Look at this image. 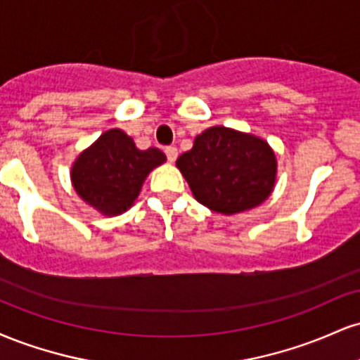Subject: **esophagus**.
I'll use <instances>...</instances> for the list:
<instances>
[{"mask_svg":"<svg viewBox=\"0 0 360 360\" xmlns=\"http://www.w3.org/2000/svg\"><path fill=\"white\" fill-rule=\"evenodd\" d=\"M166 155H167V160L169 162H174L177 159V148L176 147H166Z\"/></svg>","mask_w":360,"mask_h":360,"instance_id":"34e87169","label":"esophagus"}]
</instances>
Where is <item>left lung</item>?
<instances>
[{"label":"left lung","mask_w":360,"mask_h":360,"mask_svg":"<svg viewBox=\"0 0 360 360\" xmlns=\"http://www.w3.org/2000/svg\"><path fill=\"white\" fill-rule=\"evenodd\" d=\"M176 166L196 201L221 214L262 205L278 176V160L266 140L221 125L198 135Z\"/></svg>","instance_id":"obj_1"}]
</instances>
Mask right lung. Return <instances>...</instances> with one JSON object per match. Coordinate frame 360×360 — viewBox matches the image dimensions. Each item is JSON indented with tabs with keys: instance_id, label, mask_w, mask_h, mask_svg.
Here are the masks:
<instances>
[{
	"instance_id": "right-lung-1",
	"label": "right lung",
	"mask_w": 360,
	"mask_h": 360,
	"mask_svg": "<svg viewBox=\"0 0 360 360\" xmlns=\"http://www.w3.org/2000/svg\"><path fill=\"white\" fill-rule=\"evenodd\" d=\"M164 162L166 155L159 148L140 150L125 131L111 128L76 157L71 183L86 205L105 217H117L131 208L143 181Z\"/></svg>"
}]
</instances>
